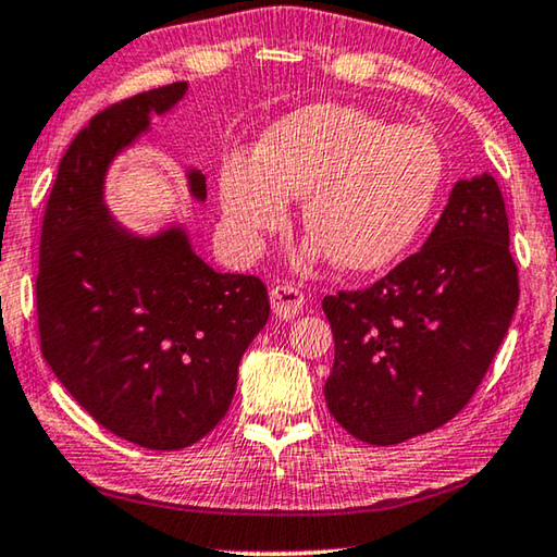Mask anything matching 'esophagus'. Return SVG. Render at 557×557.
<instances>
[{
  "label": "esophagus",
  "mask_w": 557,
  "mask_h": 557,
  "mask_svg": "<svg viewBox=\"0 0 557 557\" xmlns=\"http://www.w3.org/2000/svg\"><path fill=\"white\" fill-rule=\"evenodd\" d=\"M270 302L272 312H275L280 320H293L302 312L305 295L293 285H277L270 289Z\"/></svg>",
  "instance_id": "34e87169"
}]
</instances>
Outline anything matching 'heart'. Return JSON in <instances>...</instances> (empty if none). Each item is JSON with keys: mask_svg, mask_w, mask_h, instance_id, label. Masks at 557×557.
I'll use <instances>...</instances> for the list:
<instances>
[{"mask_svg": "<svg viewBox=\"0 0 557 557\" xmlns=\"http://www.w3.org/2000/svg\"><path fill=\"white\" fill-rule=\"evenodd\" d=\"M443 152L430 132L395 127L343 104H312L264 132L255 160L222 164L220 199L230 243L257 255L287 225L289 199L305 197L312 232L302 262L335 257L370 272L393 262L433 210Z\"/></svg>", "mask_w": 557, "mask_h": 557, "instance_id": "obj_1", "label": "heart"}]
</instances>
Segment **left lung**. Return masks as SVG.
Returning <instances> with one entry per match:
<instances>
[{"label": "left lung", "instance_id": "obj_1", "mask_svg": "<svg viewBox=\"0 0 557 557\" xmlns=\"http://www.w3.org/2000/svg\"><path fill=\"white\" fill-rule=\"evenodd\" d=\"M518 297L500 187L487 172L460 180L420 252L372 287L322 300L332 418L368 445L445 425L483 383Z\"/></svg>", "mask_w": 557, "mask_h": 557}]
</instances>
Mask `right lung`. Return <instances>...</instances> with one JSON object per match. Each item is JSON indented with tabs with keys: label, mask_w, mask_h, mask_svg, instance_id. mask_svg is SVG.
<instances>
[{
	"label": "right lung",
	"mask_w": 557,
	"mask_h": 557,
	"mask_svg": "<svg viewBox=\"0 0 557 557\" xmlns=\"http://www.w3.org/2000/svg\"><path fill=\"white\" fill-rule=\"evenodd\" d=\"M185 92L187 82L139 92L79 129L39 239L41 355L99 425L147 450H182L225 418L239 360L270 318L260 277L212 270L182 227L132 235L104 207L114 157ZM187 180L205 202V174Z\"/></svg>",
	"instance_id": "obj_1"
}]
</instances>
